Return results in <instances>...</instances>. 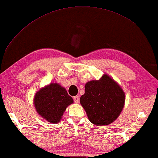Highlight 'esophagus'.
I'll return each instance as SVG.
<instances>
[{"mask_svg": "<svg viewBox=\"0 0 158 158\" xmlns=\"http://www.w3.org/2000/svg\"><path fill=\"white\" fill-rule=\"evenodd\" d=\"M73 100H74V101H75V103H78L79 101V97L78 96H76L74 97Z\"/></svg>", "mask_w": 158, "mask_h": 158, "instance_id": "1", "label": "esophagus"}]
</instances>
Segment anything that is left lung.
<instances>
[{
  "label": "left lung",
  "mask_w": 158,
  "mask_h": 158,
  "mask_svg": "<svg viewBox=\"0 0 158 158\" xmlns=\"http://www.w3.org/2000/svg\"><path fill=\"white\" fill-rule=\"evenodd\" d=\"M125 102V94L121 87L109 76L88 82L80 103L89 120L96 126H107L120 115Z\"/></svg>",
  "instance_id": "left-lung-1"
}]
</instances>
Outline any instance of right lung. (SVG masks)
Listing matches in <instances>:
<instances>
[{
	"mask_svg": "<svg viewBox=\"0 0 158 158\" xmlns=\"http://www.w3.org/2000/svg\"><path fill=\"white\" fill-rule=\"evenodd\" d=\"M73 102L66 89L58 83H51L41 89L34 99L36 111L52 123L59 122L66 107Z\"/></svg>",
	"mask_w": 158,
	"mask_h": 158,
	"instance_id": "add662e5",
	"label": "right lung"
}]
</instances>
